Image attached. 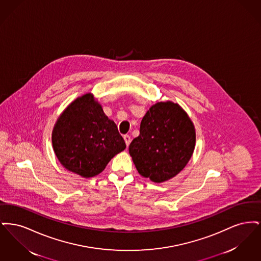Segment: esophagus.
<instances>
[{
  "label": "esophagus",
  "instance_id": "esophagus-1",
  "mask_svg": "<svg viewBox=\"0 0 261 261\" xmlns=\"http://www.w3.org/2000/svg\"><path fill=\"white\" fill-rule=\"evenodd\" d=\"M124 141L125 143H126V146L128 147L129 146V144H130V142H131V137L129 136V135H124Z\"/></svg>",
  "mask_w": 261,
  "mask_h": 261
}]
</instances>
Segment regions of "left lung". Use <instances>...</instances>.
Here are the masks:
<instances>
[{
    "instance_id": "left-lung-1",
    "label": "left lung",
    "mask_w": 261,
    "mask_h": 261,
    "mask_svg": "<svg viewBox=\"0 0 261 261\" xmlns=\"http://www.w3.org/2000/svg\"><path fill=\"white\" fill-rule=\"evenodd\" d=\"M195 145V127L186 112L172 101H162L143 117L140 135L131 142L129 153L139 173L162 183L186 166Z\"/></svg>"
}]
</instances>
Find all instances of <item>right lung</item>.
Here are the masks:
<instances>
[{"instance_id": "1", "label": "right lung", "mask_w": 261, "mask_h": 261, "mask_svg": "<svg viewBox=\"0 0 261 261\" xmlns=\"http://www.w3.org/2000/svg\"><path fill=\"white\" fill-rule=\"evenodd\" d=\"M51 142L62 165L85 178L100 173L126 148L116 124L90 94L77 98L62 112Z\"/></svg>"}]
</instances>
